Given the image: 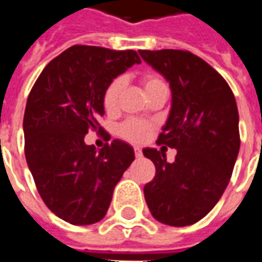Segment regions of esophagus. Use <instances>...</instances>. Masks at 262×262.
Returning <instances> with one entry per match:
<instances>
[{"instance_id": "1", "label": "esophagus", "mask_w": 262, "mask_h": 262, "mask_svg": "<svg viewBox=\"0 0 262 262\" xmlns=\"http://www.w3.org/2000/svg\"><path fill=\"white\" fill-rule=\"evenodd\" d=\"M133 150H135V156H136V159H140V157H142V148L135 147Z\"/></svg>"}]
</instances>
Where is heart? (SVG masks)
I'll return each instance as SVG.
<instances>
[{"mask_svg": "<svg viewBox=\"0 0 262 262\" xmlns=\"http://www.w3.org/2000/svg\"><path fill=\"white\" fill-rule=\"evenodd\" d=\"M142 84L144 86V91L148 94L150 91H153L154 88L163 85L164 81L161 80L160 77L154 74H144L142 77ZM123 90V80L122 78H115L109 82V85L105 88L102 95V105L103 109L112 114L118 109V103H119L120 92ZM153 129L151 123H148L146 120L142 119H132L125 120L122 125L118 127V135L125 140L133 143H142L144 142L147 136L150 135V132Z\"/></svg>", "mask_w": 262, "mask_h": 262, "instance_id": "heart-1", "label": "heart"}]
</instances>
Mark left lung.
<instances>
[{
  "instance_id": "1",
  "label": "left lung",
  "mask_w": 262,
  "mask_h": 262,
  "mask_svg": "<svg viewBox=\"0 0 262 262\" xmlns=\"http://www.w3.org/2000/svg\"><path fill=\"white\" fill-rule=\"evenodd\" d=\"M139 53L170 82V116L157 144L177 148L174 163L163 148L143 150L156 165L144 198L161 223L193 225L213 209L230 181L240 148L236 99L225 78L196 54L174 49Z\"/></svg>"
}]
</instances>
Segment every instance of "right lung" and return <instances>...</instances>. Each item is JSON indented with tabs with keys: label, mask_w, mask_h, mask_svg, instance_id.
<instances>
[{
	"label": "right lung",
	"mask_w": 262,
	"mask_h": 262,
	"mask_svg": "<svg viewBox=\"0 0 262 262\" xmlns=\"http://www.w3.org/2000/svg\"><path fill=\"white\" fill-rule=\"evenodd\" d=\"M140 61L135 50L75 45L43 69L29 92L26 163L43 202L71 225L103 219L116 184L135 160L127 143L112 140L98 151L84 137L92 130L111 139L99 125L103 91Z\"/></svg>",
	"instance_id": "obj_1"
}]
</instances>
